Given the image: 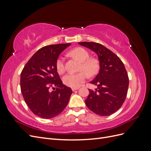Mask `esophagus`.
<instances>
[{"label": "esophagus", "instance_id": "esophagus-1", "mask_svg": "<svg viewBox=\"0 0 151 151\" xmlns=\"http://www.w3.org/2000/svg\"><path fill=\"white\" fill-rule=\"evenodd\" d=\"M79 89V88H72V90L73 91H76V90H78Z\"/></svg>", "mask_w": 151, "mask_h": 151}]
</instances>
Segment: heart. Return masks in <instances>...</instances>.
<instances>
[{"label": "heart", "mask_w": 151, "mask_h": 151, "mask_svg": "<svg viewBox=\"0 0 151 151\" xmlns=\"http://www.w3.org/2000/svg\"><path fill=\"white\" fill-rule=\"evenodd\" d=\"M70 55L77 58L82 62L81 70H84L91 76L96 74L99 68L98 62L95 59L89 58V53L83 48H76L70 52ZM56 67L59 74L65 71L64 58L60 57L57 60ZM83 71L77 74L68 73L63 77V82L66 86L71 88H79L88 79V74Z\"/></svg>", "instance_id": "heart-1"}]
</instances>
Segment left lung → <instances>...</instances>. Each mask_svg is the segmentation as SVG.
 Instances as JSON below:
<instances>
[{
	"mask_svg": "<svg viewBox=\"0 0 151 151\" xmlns=\"http://www.w3.org/2000/svg\"><path fill=\"white\" fill-rule=\"evenodd\" d=\"M97 54L99 62L98 74L91 82L97 86L95 90L89 89L85 100L90 110L101 116H109L122 106L127 97L129 80L123 63L111 50L101 44L79 42Z\"/></svg>",
	"mask_w": 151,
	"mask_h": 151,
	"instance_id": "1",
	"label": "left lung"
}]
</instances>
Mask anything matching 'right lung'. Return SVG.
I'll list each match as a JSON object with an SVG mask.
<instances>
[{
    "label": "right lung",
    "mask_w": 151,
    "mask_h": 151,
    "mask_svg": "<svg viewBox=\"0 0 151 151\" xmlns=\"http://www.w3.org/2000/svg\"><path fill=\"white\" fill-rule=\"evenodd\" d=\"M70 43L51 45L38 50L25 65L21 74V90L24 101L35 115L50 119L67 106L72 91L62 84L56 62ZM53 86L56 89L51 91Z\"/></svg>",
    "instance_id": "1"
}]
</instances>
